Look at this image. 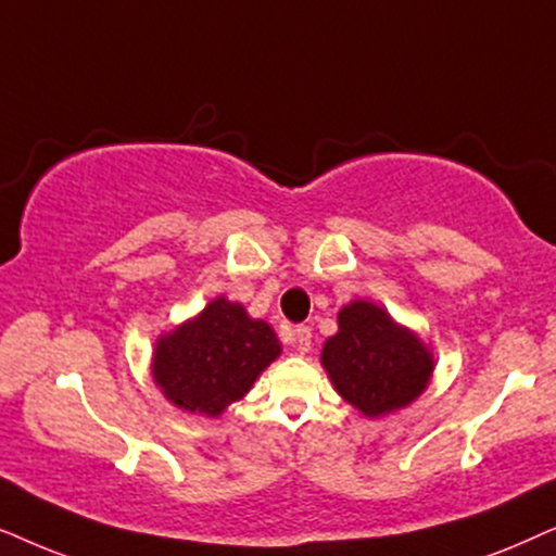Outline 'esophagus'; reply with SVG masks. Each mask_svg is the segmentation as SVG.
I'll return each mask as SVG.
<instances>
[{
  "instance_id": "obj_1",
  "label": "esophagus",
  "mask_w": 556,
  "mask_h": 556,
  "mask_svg": "<svg viewBox=\"0 0 556 556\" xmlns=\"http://www.w3.org/2000/svg\"><path fill=\"white\" fill-rule=\"evenodd\" d=\"M292 345L298 348L300 353H307L309 345H313V330H309L307 325H298V328L292 330Z\"/></svg>"
}]
</instances>
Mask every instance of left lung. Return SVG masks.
Instances as JSON below:
<instances>
[{
	"label": "left lung",
	"instance_id": "1",
	"mask_svg": "<svg viewBox=\"0 0 556 556\" xmlns=\"http://www.w3.org/2000/svg\"><path fill=\"white\" fill-rule=\"evenodd\" d=\"M338 336L323 348L338 394L366 417L402 409L425 391L432 358L427 348L399 328L387 309L371 302H351L338 315Z\"/></svg>",
	"mask_w": 556,
	"mask_h": 556
}]
</instances>
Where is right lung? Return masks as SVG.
I'll use <instances>...</instances> for the list:
<instances>
[{
    "label": "right lung",
    "instance_id": "1",
    "mask_svg": "<svg viewBox=\"0 0 556 556\" xmlns=\"http://www.w3.org/2000/svg\"><path fill=\"white\" fill-rule=\"evenodd\" d=\"M279 351L269 325L218 298L195 320L160 340L152 374L180 409L216 417L247 394Z\"/></svg>",
    "mask_w": 556,
    "mask_h": 556
}]
</instances>
